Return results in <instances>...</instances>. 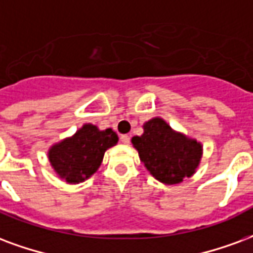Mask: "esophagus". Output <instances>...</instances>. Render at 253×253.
<instances>
[{
  "label": "esophagus",
  "instance_id": "1",
  "mask_svg": "<svg viewBox=\"0 0 253 253\" xmlns=\"http://www.w3.org/2000/svg\"><path fill=\"white\" fill-rule=\"evenodd\" d=\"M121 142L122 143H125V145H128V143H130V136L126 135V134H125V135H122Z\"/></svg>",
  "mask_w": 253,
  "mask_h": 253
}]
</instances>
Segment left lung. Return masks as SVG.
<instances>
[{"mask_svg":"<svg viewBox=\"0 0 253 253\" xmlns=\"http://www.w3.org/2000/svg\"><path fill=\"white\" fill-rule=\"evenodd\" d=\"M145 132L134 136L132 145L139 158L155 178L164 184H178L190 177L201 160V145L174 132L160 118L145 123Z\"/></svg>","mask_w":253,"mask_h":253,"instance_id":"left-lung-1","label":"left lung"}]
</instances>
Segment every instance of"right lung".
<instances>
[{"label":"right lung","mask_w":253,"mask_h":253,"mask_svg":"<svg viewBox=\"0 0 253 253\" xmlns=\"http://www.w3.org/2000/svg\"><path fill=\"white\" fill-rule=\"evenodd\" d=\"M117 142L118 135L111 128L100 131L96 126L84 125L72 138L50 149V165L67 182L78 184L98 170L104 151Z\"/></svg>","instance_id":"obj_1"}]
</instances>
